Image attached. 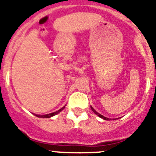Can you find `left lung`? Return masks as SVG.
Wrapping results in <instances>:
<instances>
[{
    "label": "left lung",
    "mask_w": 156,
    "mask_h": 156,
    "mask_svg": "<svg viewBox=\"0 0 156 156\" xmlns=\"http://www.w3.org/2000/svg\"><path fill=\"white\" fill-rule=\"evenodd\" d=\"M90 108H91L92 111H93V112H94V113H95V114H96V115H98V116H99V117H100V118H101V119H105V120H108V119H108V118H107V117H105V116H103V115H101V114H100V113H98V112H97L95 111V110H94V108H92L91 106H90Z\"/></svg>",
    "instance_id": "1"
}]
</instances>
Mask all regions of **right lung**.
Returning <instances> with one entry per match:
<instances>
[{"instance_id": "add662e5", "label": "right lung", "mask_w": 156, "mask_h": 156, "mask_svg": "<svg viewBox=\"0 0 156 156\" xmlns=\"http://www.w3.org/2000/svg\"><path fill=\"white\" fill-rule=\"evenodd\" d=\"M65 108V106L64 107H62V108H61V109L58 110V111L55 112H52V113H50V114H47V115H36V116L37 117H40V118H50V117L53 116V115H55L56 114H58V112H60L62 111V110H63Z\"/></svg>"}]
</instances>
